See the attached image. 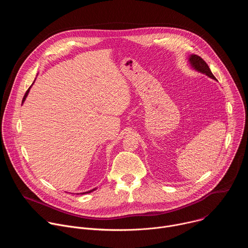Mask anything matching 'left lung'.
Returning a JSON list of instances; mask_svg holds the SVG:
<instances>
[{"instance_id":"8db88e82","label":"left lung","mask_w":248,"mask_h":248,"mask_svg":"<svg viewBox=\"0 0 248 248\" xmlns=\"http://www.w3.org/2000/svg\"><path fill=\"white\" fill-rule=\"evenodd\" d=\"M188 62H189V65L192 69H194L195 72L197 73H200L202 75H205L207 76L208 78L214 79V80H217L216 78L214 77V75L212 74L210 67L208 66V64L204 62V60L202 58H200L199 56L197 55H189L188 56Z\"/></svg>"}]
</instances>
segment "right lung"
I'll use <instances>...</instances> for the list:
<instances>
[{"mask_svg": "<svg viewBox=\"0 0 248 248\" xmlns=\"http://www.w3.org/2000/svg\"><path fill=\"white\" fill-rule=\"evenodd\" d=\"M35 79H36V78H35ZM34 81H35V80H34ZM33 83H34V82H33ZM33 83H32V84H31V86H32V85H33ZM31 86H30V87H29V88H28V90H27V91H26V93H25V95H24V97H23V99H22V104H23V103H24V101H25V99H26V97H27V95H28V93H29V90H30V88H31ZM96 189H97V188H96V187H95V188H93V189H90V190H88V191H85V192H82V193H81V194H84V193H90V192H92V191H94V190H96Z\"/></svg>", "mask_w": 248, "mask_h": 248, "instance_id": "right-lung-1", "label": "right lung"}]
</instances>
